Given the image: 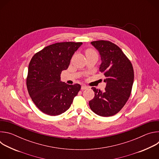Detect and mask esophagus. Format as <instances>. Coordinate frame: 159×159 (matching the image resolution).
<instances>
[{"label": "esophagus", "instance_id": "obj_1", "mask_svg": "<svg viewBox=\"0 0 159 159\" xmlns=\"http://www.w3.org/2000/svg\"><path fill=\"white\" fill-rule=\"evenodd\" d=\"M88 89V87L85 85H82V87H81L82 90H85V89Z\"/></svg>", "mask_w": 159, "mask_h": 159}]
</instances>
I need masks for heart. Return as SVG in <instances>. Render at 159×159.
Segmentation results:
<instances>
[{"label":"heart","instance_id":"b5f03b06","mask_svg":"<svg viewBox=\"0 0 159 159\" xmlns=\"http://www.w3.org/2000/svg\"><path fill=\"white\" fill-rule=\"evenodd\" d=\"M91 53H96V52L92 49H88L85 51V54L88 55V54H91Z\"/></svg>","mask_w":159,"mask_h":159}]
</instances>
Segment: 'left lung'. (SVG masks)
<instances>
[{
  "label": "left lung",
  "mask_w": 159,
  "mask_h": 159,
  "mask_svg": "<svg viewBox=\"0 0 159 159\" xmlns=\"http://www.w3.org/2000/svg\"><path fill=\"white\" fill-rule=\"evenodd\" d=\"M90 44L99 53V71L106 78L104 80L106 85L104 90L92 87L95 96L89 101V106L99 116H111L123 108L131 94L134 80L133 66L115 44L104 40Z\"/></svg>",
  "instance_id": "obj_1"
}]
</instances>
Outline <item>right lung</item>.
<instances>
[{"label": "right lung", "instance_id": "obj_1", "mask_svg": "<svg viewBox=\"0 0 159 159\" xmlns=\"http://www.w3.org/2000/svg\"><path fill=\"white\" fill-rule=\"evenodd\" d=\"M82 44L78 42L55 43L44 48L31 58L26 79L28 93L37 107L50 116L62 114L70 107L81 86L61 81L75 52Z\"/></svg>", "mask_w": 159, "mask_h": 159}]
</instances>
